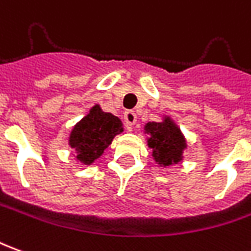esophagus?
<instances>
[{
  "instance_id": "obj_1",
  "label": "esophagus",
  "mask_w": 251,
  "mask_h": 251,
  "mask_svg": "<svg viewBox=\"0 0 251 251\" xmlns=\"http://www.w3.org/2000/svg\"><path fill=\"white\" fill-rule=\"evenodd\" d=\"M124 118H125L126 126H127V127H131V126L137 122V115H136L134 111H126L125 115H124Z\"/></svg>"
}]
</instances>
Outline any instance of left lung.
Segmentation results:
<instances>
[{"label": "left lung", "mask_w": 251, "mask_h": 251, "mask_svg": "<svg viewBox=\"0 0 251 251\" xmlns=\"http://www.w3.org/2000/svg\"><path fill=\"white\" fill-rule=\"evenodd\" d=\"M144 133L148 147L156 164L160 167H171L183 160V151L187 148V141L179 126L168 115H163L160 122H148L144 126Z\"/></svg>", "instance_id": "1"}]
</instances>
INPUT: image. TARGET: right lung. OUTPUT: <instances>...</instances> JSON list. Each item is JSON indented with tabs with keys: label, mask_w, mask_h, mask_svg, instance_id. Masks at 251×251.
<instances>
[{
	"label": "right lung",
	"mask_w": 251,
	"mask_h": 251,
	"mask_svg": "<svg viewBox=\"0 0 251 251\" xmlns=\"http://www.w3.org/2000/svg\"><path fill=\"white\" fill-rule=\"evenodd\" d=\"M122 131V121L111 113H104L99 104H95L72 127L68 143L76 152L75 157L77 160L91 166L103 155L114 137Z\"/></svg>",
	"instance_id": "1"
}]
</instances>
